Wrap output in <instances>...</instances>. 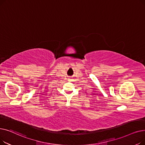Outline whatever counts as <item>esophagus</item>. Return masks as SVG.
<instances>
[{"instance_id": "34e87169", "label": "esophagus", "mask_w": 145, "mask_h": 145, "mask_svg": "<svg viewBox=\"0 0 145 145\" xmlns=\"http://www.w3.org/2000/svg\"><path fill=\"white\" fill-rule=\"evenodd\" d=\"M68 80H71V79H68Z\"/></svg>"}]
</instances>
